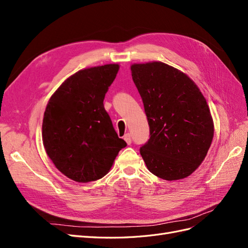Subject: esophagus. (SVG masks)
<instances>
[{
  "label": "esophagus",
  "instance_id": "1",
  "mask_svg": "<svg viewBox=\"0 0 248 248\" xmlns=\"http://www.w3.org/2000/svg\"><path fill=\"white\" fill-rule=\"evenodd\" d=\"M124 140H125V141L127 142V145H130V144H131V137H130L129 133H126V134H125V136H124Z\"/></svg>",
  "mask_w": 248,
  "mask_h": 248
}]
</instances>
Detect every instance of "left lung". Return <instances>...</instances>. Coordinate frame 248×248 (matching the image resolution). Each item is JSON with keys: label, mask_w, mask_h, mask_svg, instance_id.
<instances>
[{"label": "left lung", "mask_w": 248, "mask_h": 248, "mask_svg": "<svg viewBox=\"0 0 248 248\" xmlns=\"http://www.w3.org/2000/svg\"><path fill=\"white\" fill-rule=\"evenodd\" d=\"M130 69L150 126V139L140 149L148 170L167 181L190 176L214 136L204 95L187 74L166 63L132 64Z\"/></svg>", "instance_id": "obj_1"}]
</instances>
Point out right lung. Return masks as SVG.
Returning a JSON list of instances; mask_svg holds the SVG:
<instances>
[{
    "mask_svg": "<svg viewBox=\"0 0 248 248\" xmlns=\"http://www.w3.org/2000/svg\"><path fill=\"white\" fill-rule=\"evenodd\" d=\"M119 68V64H107L72 74L51 95L44 111V149L55 167L76 182L106 176L127 145L103 106Z\"/></svg>",
    "mask_w": 248,
    "mask_h": 248,
    "instance_id": "1",
    "label": "right lung"
}]
</instances>
